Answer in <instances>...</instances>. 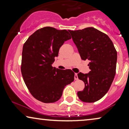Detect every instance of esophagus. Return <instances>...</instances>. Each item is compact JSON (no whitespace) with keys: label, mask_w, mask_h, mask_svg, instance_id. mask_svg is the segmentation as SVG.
Instances as JSON below:
<instances>
[{"label":"esophagus","mask_w":129,"mask_h":129,"mask_svg":"<svg viewBox=\"0 0 129 129\" xmlns=\"http://www.w3.org/2000/svg\"><path fill=\"white\" fill-rule=\"evenodd\" d=\"M75 80H77V79H78V76H77V73L75 74Z\"/></svg>","instance_id":"34e87169"}]
</instances>
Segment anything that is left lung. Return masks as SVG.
Returning a JSON list of instances; mask_svg holds the SVG:
<instances>
[{"label": "left lung", "instance_id": "obj_1", "mask_svg": "<svg viewBox=\"0 0 129 129\" xmlns=\"http://www.w3.org/2000/svg\"><path fill=\"white\" fill-rule=\"evenodd\" d=\"M70 33L81 59L90 61L89 73L77 74L85 84L77 96L83 102H95L106 94L114 80L117 52L109 37L94 27L70 30Z\"/></svg>", "mask_w": 129, "mask_h": 129}]
</instances>
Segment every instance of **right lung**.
<instances>
[{
	"label": "right lung",
	"mask_w": 129,
	"mask_h": 129,
	"mask_svg": "<svg viewBox=\"0 0 129 129\" xmlns=\"http://www.w3.org/2000/svg\"><path fill=\"white\" fill-rule=\"evenodd\" d=\"M69 32L52 27L41 28L23 47L21 72L24 82L31 95L43 103L59 100L65 86L74 80L72 70L52 67L60 47L72 38Z\"/></svg>",
	"instance_id": "right-lung-1"
}]
</instances>
